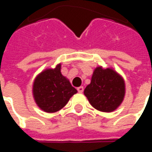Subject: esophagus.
I'll return each instance as SVG.
<instances>
[{
  "mask_svg": "<svg viewBox=\"0 0 152 152\" xmlns=\"http://www.w3.org/2000/svg\"><path fill=\"white\" fill-rule=\"evenodd\" d=\"M77 90H78V91H79V93H82V92L84 91V87H83V86H80V87H79Z\"/></svg>",
  "mask_w": 152,
  "mask_h": 152,
  "instance_id": "34e87169",
  "label": "esophagus"
}]
</instances>
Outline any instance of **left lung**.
I'll use <instances>...</instances> for the list:
<instances>
[{
	"mask_svg": "<svg viewBox=\"0 0 152 152\" xmlns=\"http://www.w3.org/2000/svg\"><path fill=\"white\" fill-rule=\"evenodd\" d=\"M84 93L93 107L101 112L111 113L123 102L125 85L122 77L114 70L98 67Z\"/></svg>",
	"mask_w": 152,
	"mask_h": 152,
	"instance_id": "left-lung-1",
	"label": "left lung"
}]
</instances>
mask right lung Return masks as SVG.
<instances>
[{"mask_svg":"<svg viewBox=\"0 0 152 152\" xmlns=\"http://www.w3.org/2000/svg\"><path fill=\"white\" fill-rule=\"evenodd\" d=\"M61 65L46 69L37 76L33 86L34 100L40 109L55 113L65 107L77 90L61 73Z\"/></svg>","mask_w":152,"mask_h":152,"instance_id":"right-lung-1","label":"right lung"}]
</instances>
